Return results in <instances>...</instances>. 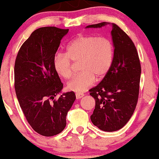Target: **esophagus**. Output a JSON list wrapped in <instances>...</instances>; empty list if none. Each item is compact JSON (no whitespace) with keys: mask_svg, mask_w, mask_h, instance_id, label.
Wrapping results in <instances>:
<instances>
[{"mask_svg":"<svg viewBox=\"0 0 159 159\" xmlns=\"http://www.w3.org/2000/svg\"><path fill=\"white\" fill-rule=\"evenodd\" d=\"M84 95V93H76V98H77V99H80L82 98Z\"/></svg>","mask_w":159,"mask_h":159,"instance_id":"34e87169","label":"esophagus"}]
</instances>
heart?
I'll return each mask as SVG.
<instances>
[{
	"mask_svg": "<svg viewBox=\"0 0 159 159\" xmlns=\"http://www.w3.org/2000/svg\"><path fill=\"white\" fill-rule=\"evenodd\" d=\"M114 59V45L105 37L80 34L71 40L66 47V53H58L53 59L56 73L68 80L73 74V62L80 61L81 71L68 83L71 91L82 93L95 82L107 75Z\"/></svg>",
	"mask_w": 159,
	"mask_h": 159,
	"instance_id": "obj_1",
	"label": "heart"
}]
</instances>
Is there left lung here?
<instances>
[{
    "instance_id": "1",
    "label": "left lung",
    "mask_w": 159,
    "mask_h": 159,
    "mask_svg": "<svg viewBox=\"0 0 159 159\" xmlns=\"http://www.w3.org/2000/svg\"><path fill=\"white\" fill-rule=\"evenodd\" d=\"M108 24L101 22L87 28L102 27ZM111 25L114 46L111 67L101 82L89 90L95 101L91 121L106 132L120 129L132 117L138 101L141 74L134 43L118 25Z\"/></svg>"
}]
</instances>
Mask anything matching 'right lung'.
<instances>
[{
  "label": "right lung",
  "instance_id": "obj_1",
  "mask_svg": "<svg viewBox=\"0 0 159 159\" xmlns=\"http://www.w3.org/2000/svg\"><path fill=\"white\" fill-rule=\"evenodd\" d=\"M69 29L56 27L34 30L23 43L14 65V88L28 123L36 132L51 137L66 127V116L76 99L73 91L55 97L63 83L53 67L61 40Z\"/></svg>",
  "mask_w": 159,
  "mask_h": 159
}]
</instances>
